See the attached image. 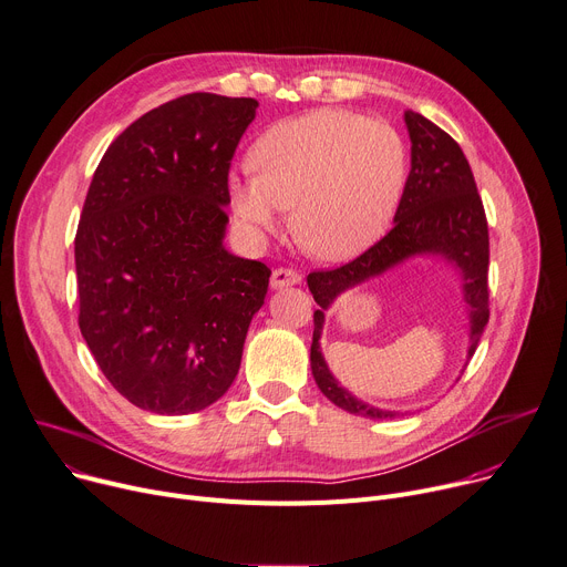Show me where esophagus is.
Wrapping results in <instances>:
<instances>
[{
    "mask_svg": "<svg viewBox=\"0 0 567 567\" xmlns=\"http://www.w3.org/2000/svg\"><path fill=\"white\" fill-rule=\"evenodd\" d=\"M298 282H300V274L293 271V269H287V267L276 269L274 276H271V287H274V289H282V287L298 285Z\"/></svg>",
    "mask_w": 567,
    "mask_h": 567,
    "instance_id": "esophagus-1",
    "label": "esophagus"
}]
</instances>
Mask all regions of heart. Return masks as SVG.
Masks as SVG:
<instances>
[{"instance_id":"1","label":"heart","mask_w":567,"mask_h":567,"mask_svg":"<svg viewBox=\"0 0 567 567\" xmlns=\"http://www.w3.org/2000/svg\"><path fill=\"white\" fill-rule=\"evenodd\" d=\"M255 173H233L235 216L252 233H271L280 209H293V233L308 252L349 259L379 239L408 175L401 134L347 109H315L264 132Z\"/></svg>"}]
</instances>
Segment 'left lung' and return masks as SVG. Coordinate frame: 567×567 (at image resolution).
<instances>
[{
    "label": "left lung",
    "instance_id": "1",
    "mask_svg": "<svg viewBox=\"0 0 567 567\" xmlns=\"http://www.w3.org/2000/svg\"><path fill=\"white\" fill-rule=\"evenodd\" d=\"M405 125L412 143V159L392 230L342 267L312 271L308 276V287L319 306L310 349L315 381L334 405L369 420L396 417V412L379 410L351 396L332 379L319 351L323 312L339 293L392 269L394 264L412 255L435 252L454 261L465 278L463 291L470 308L467 360L474 355L489 319L487 218L470 162L461 145L422 113L408 109Z\"/></svg>",
    "mask_w": 567,
    "mask_h": 567
}]
</instances>
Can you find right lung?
<instances>
[{
	"instance_id": "right-lung-1",
	"label": "right lung",
	"mask_w": 567,
	"mask_h": 567,
	"mask_svg": "<svg viewBox=\"0 0 567 567\" xmlns=\"http://www.w3.org/2000/svg\"><path fill=\"white\" fill-rule=\"evenodd\" d=\"M257 100L188 93L143 113L93 173L74 235L80 330L130 403L188 414L239 373L267 264L223 248L228 175Z\"/></svg>"
}]
</instances>
